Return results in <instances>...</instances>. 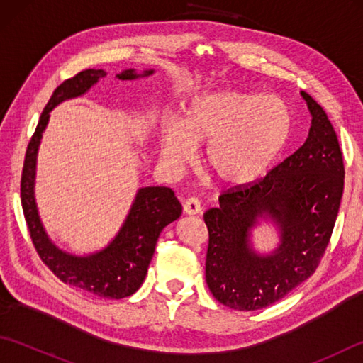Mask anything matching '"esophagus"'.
<instances>
[{"label":"esophagus","mask_w":363,"mask_h":363,"mask_svg":"<svg viewBox=\"0 0 363 363\" xmlns=\"http://www.w3.org/2000/svg\"><path fill=\"white\" fill-rule=\"evenodd\" d=\"M184 213L186 215H198L201 213V203L196 198H187L184 203Z\"/></svg>","instance_id":"obj_1"}]
</instances>
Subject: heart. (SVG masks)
Segmentation results:
<instances>
[{
    "label": "heart",
    "instance_id": "heart-1",
    "mask_svg": "<svg viewBox=\"0 0 363 363\" xmlns=\"http://www.w3.org/2000/svg\"><path fill=\"white\" fill-rule=\"evenodd\" d=\"M293 128L281 96L220 90L194 98L184 118L169 115L159 130L160 160L181 173L206 143L204 162L221 182L242 186L259 177L287 145Z\"/></svg>",
    "mask_w": 363,
    "mask_h": 363
}]
</instances>
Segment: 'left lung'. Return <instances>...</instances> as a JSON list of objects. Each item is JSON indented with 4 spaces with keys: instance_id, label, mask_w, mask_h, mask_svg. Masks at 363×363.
I'll list each match as a JSON object with an SVG mask.
<instances>
[{
    "instance_id": "1",
    "label": "left lung",
    "mask_w": 363,
    "mask_h": 363,
    "mask_svg": "<svg viewBox=\"0 0 363 363\" xmlns=\"http://www.w3.org/2000/svg\"><path fill=\"white\" fill-rule=\"evenodd\" d=\"M301 96L312 115L304 145L257 182L225 191L204 213L206 282L234 311L264 309L298 287L333 234L345 179L340 145L323 107L306 91ZM262 220L280 233L272 253H259L250 240Z\"/></svg>"
}]
</instances>
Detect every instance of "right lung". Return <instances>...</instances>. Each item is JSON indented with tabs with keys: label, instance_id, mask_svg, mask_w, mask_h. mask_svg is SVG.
I'll return each mask as SVG.
<instances>
[{
	"label": "right lung",
	"instance_id": "right-lung-1",
	"mask_svg": "<svg viewBox=\"0 0 363 363\" xmlns=\"http://www.w3.org/2000/svg\"><path fill=\"white\" fill-rule=\"evenodd\" d=\"M152 73L154 70L137 73L134 68H128L115 78L133 81L146 78ZM103 78H106L104 70L89 68L76 74L74 78L64 81L52 91L28 145L20 191L23 213L30 238L45 265L60 281L74 289L99 298L121 299L135 293L145 281L162 229L181 217L182 206L174 196V191L168 187L138 189L118 233L103 250L84 256L60 250L51 240L43 228L35 203L37 152L50 121V112L60 103L87 94Z\"/></svg>",
	"mask_w": 363,
	"mask_h": 363
}]
</instances>
